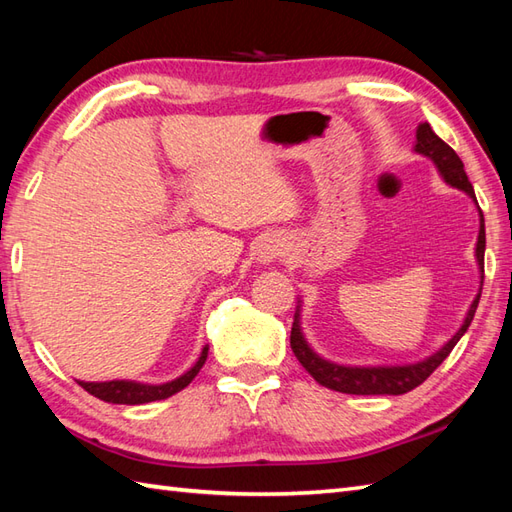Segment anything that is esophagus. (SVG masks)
Here are the masks:
<instances>
[{
    "instance_id": "esophagus-1",
    "label": "esophagus",
    "mask_w": 512,
    "mask_h": 512,
    "mask_svg": "<svg viewBox=\"0 0 512 512\" xmlns=\"http://www.w3.org/2000/svg\"><path fill=\"white\" fill-rule=\"evenodd\" d=\"M286 242L281 237H268L262 242V246H259L257 250V262L262 266H270L273 262H277V259H281L286 255Z\"/></svg>"
}]
</instances>
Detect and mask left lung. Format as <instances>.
<instances>
[{
    "label": "left lung",
    "mask_w": 512,
    "mask_h": 512,
    "mask_svg": "<svg viewBox=\"0 0 512 512\" xmlns=\"http://www.w3.org/2000/svg\"><path fill=\"white\" fill-rule=\"evenodd\" d=\"M413 151L420 156H427L440 171L444 182L451 184L453 189L464 191L477 204L473 184L469 182V176H466V171H464V162L436 132H433L429 123L418 125L416 147H413ZM484 250H486V231H484V215L480 211V235H477V244H475V259H477V266H480V279H482L480 284H484ZM480 295H482V288L475 295L469 312H466L460 330L455 332L438 352H433L431 356L422 358V361H416V363L367 365V367L365 365L332 363V361H328V358H323L314 352L310 343L306 341V336H303L301 310H299L301 306H297L295 323H292L290 347H292V352H295L297 361L306 367V372L323 387L341 391V394H356V396H383V394L400 396V394H407V391L422 385L424 380L436 372L444 358L451 354L455 343H458L464 336V332L469 330V325L475 317L477 303H480Z\"/></svg>",
    "instance_id": "1"
}]
</instances>
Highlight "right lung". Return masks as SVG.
<instances>
[{
  "label": "right lung",
  "mask_w": 512,
  "mask_h": 512,
  "mask_svg": "<svg viewBox=\"0 0 512 512\" xmlns=\"http://www.w3.org/2000/svg\"><path fill=\"white\" fill-rule=\"evenodd\" d=\"M206 356H209V345L202 347L200 358L195 361L189 372H184L176 380H169V383L162 385L136 383V380H105V383H85V380H79V385L88 391V394L96 396L99 400L112 402V405H143V402L165 400L173 394H178V391H182L195 376H198Z\"/></svg>",
  "instance_id": "1"
}]
</instances>
